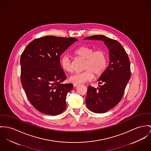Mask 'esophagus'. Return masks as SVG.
Returning <instances> with one entry per match:
<instances>
[{"label":"esophagus","mask_w":151,"mask_h":151,"mask_svg":"<svg viewBox=\"0 0 151 151\" xmlns=\"http://www.w3.org/2000/svg\"><path fill=\"white\" fill-rule=\"evenodd\" d=\"M73 85V87H76L77 86H79V84H75V83H74Z\"/></svg>","instance_id":"34e87169"}]
</instances>
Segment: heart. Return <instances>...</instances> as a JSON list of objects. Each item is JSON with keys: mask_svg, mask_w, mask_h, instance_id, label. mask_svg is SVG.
Listing matches in <instances>:
<instances>
[{"mask_svg": "<svg viewBox=\"0 0 151 151\" xmlns=\"http://www.w3.org/2000/svg\"><path fill=\"white\" fill-rule=\"evenodd\" d=\"M74 53L85 59L82 72H78L70 76L69 81L75 84H81L92 81L94 77L101 76L107 68V57L106 52L102 49L95 50L91 47L82 46L75 50ZM62 68L67 72L73 70L71 60L67 55L61 59Z\"/></svg>", "mask_w": 151, "mask_h": 151, "instance_id": "obj_1", "label": "heart"}]
</instances>
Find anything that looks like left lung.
Segmentation results:
<instances>
[{"mask_svg":"<svg viewBox=\"0 0 151 151\" xmlns=\"http://www.w3.org/2000/svg\"><path fill=\"white\" fill-rule=\"evenodd\" d=\"M84 40H102L109 50L110 63L98 81L101 86L88 87L86 102L89 110L104 113L115 107L121 100L130 78V64L128 54L116 40L103 35H95Z\"/></svg>","mask_w":151,"mask_h":151,"instance_id":"8db88e82","label":"left lung"}]
</instances>
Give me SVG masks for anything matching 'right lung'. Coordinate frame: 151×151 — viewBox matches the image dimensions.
<instances>
[{
  "mask_svg": "<svg viewBox=\"0 0 151 151\" xmlns=\"http://www.w3.org/2000/svg\"><path fill=\"white\" fill-rule=\"evenodd\" d=\"M78 40L47 35L36 38L21 56V81L31 104L41 113L57 116L66 108L67 93L73 84L66 79L60 56Z\"/></svg>",
  "mask_w": 151,
  "mask_h": 151,
  "instance_id": "add662e5",
  "label": "right lung"
}]
</instances>
